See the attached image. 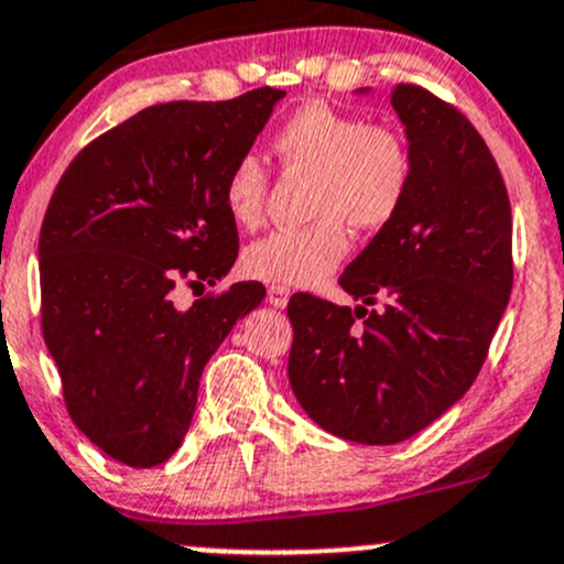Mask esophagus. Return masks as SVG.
<instances>
[{
	"mask_svg": "<svg viewBox=\"0 0 564 564\" xmlns=\"http://www.w3.org/2000/svg\"><path fill=\"white\" fill-rule=\"evenodd\" d=\"M289 296H292V292H289L286 286H270L268 289V302L272 307H286Z\"/></svg>",
	"mask_w": 564,
	"mask_h": 564,
	"instance_id": "obj_1",
	"label": "esophagus"
}]
</instances>
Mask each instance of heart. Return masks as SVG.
I'll return each mask as SVG.
<instances>
[{"mask_svg": "<svg viewBox=\"0 0 564 564\" xmlns=\"http://www.w3.org/2000/svg\"><path fill=\"white\" fill-rule=\"evenodd\" d=\"M272 150L283 171L311 173V214L305 227L275 230L243 251V270L278 286H315L350 249V221L358 230H380L401 212L412 184V152L404 135L369 126L326 104L296 109L275 135ZM270 178L257 154L230 165L221 197L230 219L253 230L268 208Z\"/></svg>", "mask_w": 564, "mask_h": 564, "instance_id": "1", "label": "heart"}]
</instances>
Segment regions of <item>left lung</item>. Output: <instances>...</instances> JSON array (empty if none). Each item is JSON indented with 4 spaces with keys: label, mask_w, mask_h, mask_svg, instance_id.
<instances>
[{
    "label": "left lung",
    "mask_w": 564,
    "mask_h": 564,
    "mask_svg": "<svg viewBox=\"0 0 564 564\" xmlns=\"http://www.w3.org/2000/svg\"><path fill=\"white\" fill-rule=\"evenodd\" d=\"M412 184L401 212L339 275L356 311L289 302V382L324 431L399 444L471 388L511 296V203L479 131L417 85H395ZM381 302L380 312L368 307ZM362 324L358 325L357 321Z\"/></svg>",
    "instance_id": "obj_1"
}]
</instances>
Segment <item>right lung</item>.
<instances>
[{
    "label": "right lung",
    "instance_id": "right-lung-1",
    "mask_svg": "<svg viewBox=\"0 0 564 564\" xmlns=\"http://www.w3.org/2000/svg\"><path fill=\"white\" fill-rule=\"evenodd\" d=\"M283 96L154 104L93 139L53 192L40 232L42 334L74 425L126 466L176 453L203 367L264 300L257 281L189 307L176 292L214 286L238 259L221 184Z\"/></svg>",
    "mask_w": 564,
    "mask_h": 564
}]
</instances>
